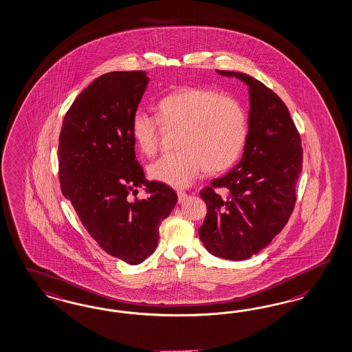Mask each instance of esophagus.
Masks as SVG:
<instances>
[{
    "mask_svg": "<svg viewBox=\"0 0 352 352\" xmlns=\"http://www.w3.org/2000/svg\"><path fill=\"white\" fill-rule=\"evenodd\" d=\"M186 199H187V194L183 191H178V201L183 203Z\"/></svg>",
    "mask_w": 352,
    "mask_h": 352,
    "instance_id": "1",
    "label": "esophagus"
}]
</instances>
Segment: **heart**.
Masks as SVG:
<instances>
[{
    "label": "heart",
    "mask_w": 352,
    "mask_h": 352,
    "mask_svg": "<svg viewBox=\"0 0 352 352\" xmlns=\"http://www.w3.org/2000/svg\"><path fill=\"white\" fill-rule=\"evenodd\" d=\"M156 117L138 110L131 120V136L146 156L156 155L160 123L178 127L177 153L149 166L152 179L175 188L188 187L206 170L217 174L230 169L242 156L248 139V117L241 101L203 87H181L156 104Z\"/></svg>",
    "instance_id": "heart-1"
}]
</instances>
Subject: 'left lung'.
Here are the masks:
<instances>
[{
	"instance_id": "8db88e82",
	"label": "left lung",
	"mask_w": 352,
	"mask_h": 352,
	"mask_svg": "<svg viewBox=\"0 0 352 352\" xmlns=\"http://www.w3.org/2000/svg\"><path fill=\"white\" fill-rule=\"evenodd\" d=\"M217 72L248 85L250 130L242 161L200 191L208 213L199 235L212 255L239 261L258 254L286 226L296 203L303 149L277 94L247 74Z\"/></svg>"
}]
</instances>
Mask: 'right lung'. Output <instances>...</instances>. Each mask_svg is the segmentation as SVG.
I'll list each match as a JSON object with an SVG mask.
<instances>
[{
	"label": "right lung",
	"instance_id": "obj_1",
	"mask_svg": "<svg viewBox=\"0 0 352 352\" xmlns=\"http://www.w3.org/2000/svg\"><path fill=\"white\" fill-rule=\"evenodd\" d=\"M146 85L142 70L98 76L67 110L58 144L62 194L97 244L130 265L153 254L178 201L168 184L146 182L135 156L131 120ZM142 184L146 197L130 201Z\"/></svg>",
	"mask_w": 352,
	"mask_h": 352
}]
</instances>
